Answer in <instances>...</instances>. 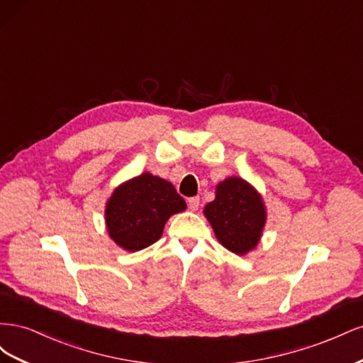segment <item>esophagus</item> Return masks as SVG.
<instances>
[{"instance_id": "1", "label": "esophagus", "mask_w": 363, "mask_h": 363, "mask_svg": "<svg viewBox=\"0 0 363 363\" xmlns=\"http://www.w3.org/2000/svg\"><path fill=\"white\" fill-rule=\"evenodd\" d=\"M188 206H189V208H191L192 212L199 211V207H200V199H199V196H191V199L188 200Z\"/></svg>"}]
</instances>
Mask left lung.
Segmentation results:
<instances>
[{
    "label": "left lung",
    "mask_w": 363,
    "mask_h": 363,
    "mask_svg": "<svg viewBox=\"0 0 363 363\" xmlns=\"http://www.w3.org/2000/svg\"><path fill=\"white\" fill-rule=\"evenodd\" d=\"M204 216L219 244L238 256L256 248L267 223L260 194L239 177H228L216 186L215 200L206 204Z\"/></svg>",
    "instance_id": "1"
}]
</instances>
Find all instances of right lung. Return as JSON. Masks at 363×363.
<instances>
[{"label": "right lung", "instance_id": "1", "mask_svg": "<svg viewBox=\"0 0 363 363\" xmlns=\"http://www.w3.org/2000/svg\"><path fill=\"white\" fill-rule=\"evenodd\" d=\"M184 208V200L169 182L144 172L119 184L108 199L107 232L116 245L135 252L159 240L169 216Z\"/></svg>", "mask_w": 363, "mask_h": 363}]
</instances>
